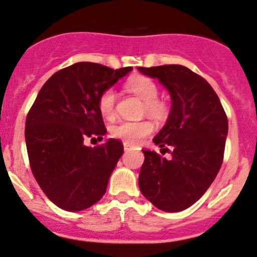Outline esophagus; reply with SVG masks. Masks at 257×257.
<instances>
[{
    "mask_svg": "<svg viewBox=\"0 0 257 257\" xmlns=\"http://www.w3.org/2000/svg\"><path fill=\"white\" fill-rule=\"evenodd\" d=\"M132 149H133V147H132L131 144L124 143V150H125V152H129V150H132Z\"/></svg>",
    "mask_w": 257,
    "mask_h": 257,
    "instance_id": "1",
    "label": "esophagus"
}]
</instances>
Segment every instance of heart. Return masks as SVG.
Wrapping results in <instances>:
<instances>
[{
  "instance_id": "1",
  "label": "heart",
  "mask_w": 257,
  "mask_h": 257,
  "mask_svg": "<svg viewBox=\"0 0 257 257\" xmlns=\"http://www.w3.org/2000/svg\"><path fill=\"white\" fill-rule=\"evenodd\" d=\"M126 88L138 95L144 102V113L157 121H163L168 118L169 108L164 102L158 99L159 89L153 79L144 76H137L128 80ZM116 93L109 88L100 94L98 107L105 118H112L115 113ZM153 132V124L148 120L120 121L112 128V134L115 138L121 139L124 143L138 144L142 139Z\"/></svg>"
}]
</instances>
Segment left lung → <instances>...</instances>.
Segmentation results:
<instances>
[{
	"mask_svg": "<svg viewBox=\"0 0 257 257\" xmlns=\"http://www.w3.org/2000/svg\"><path fill=\"white\" fill-rule=\"evenodd\" d=\"M138 71L159 80L172 98L167 123L153 139L162 153L169 147L172 158L143 150L139 189L155 208L181 211L204 195L221 168L226 114L211 85L186 67L168 64Z\"/></svg>",
	"mask_w": 257,
	"mask_h": 257,
	"instance_id": "left-lung-1",
	"label": "left lung"
}]
</instances>
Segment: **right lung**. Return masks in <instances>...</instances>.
Segmentation results:
<instances>
[{
    "label": "right lung",
    "mask_w": 257,
    "mask_h": 257,
    "mask_svg": "<svg viewBox=\"0 0 257 257\" xmlns=\"http://www.w3.org/2000/svg\"><path fill=\"white\" fill-rule=\"evenodd\" d=\"M132 69L78 62L41 88L26 119V145L33 177L58 208L80 211L105 194L123 144L110 138L92 148L84 139H103L107 129L98 99Z\"/></svg>",
    "instance_id": "1"
}]
</instances>
